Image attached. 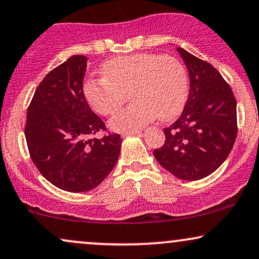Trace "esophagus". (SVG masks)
<instances>
[{
	"label": "esophagus",
	"instance_id": "esophagus-1",
	"mask_svg": "<svg viewBox=\"0 0 259 259\" xmlns=\"http://www.w3.org/2000/svg\"><path fill=\"white\" fill-rule=\"evenodd\" d=\"M130 135H141V132H140V130H136V132H133V133L123 134L124 138H125V136H130Z\"/></svg>",
	"mask_w": 259,
	"mask_h": 259
}]
</instances>
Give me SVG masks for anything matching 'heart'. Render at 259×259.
Returning <instances> with one entry per match:
<instances>
[{"label":"heart","mask_w":259,"mask_h":259,"mask_svg":"<svg viewBox=\"0 0 259 259\" xmlns=\"http://www.w3.org/2000/svg\"><path fill=\"white\" fill-rule=\"evenodd\" d=\"M104 78H89L83 92L96 113L110 116L125 102L134 101L110 120L112 130L133 133L158 117L176 118L185 107L189 92L188 73L182 62L170 55L136 53L106 61Z\"/></svg>","instance_id":"heart-1"}]
</instances>
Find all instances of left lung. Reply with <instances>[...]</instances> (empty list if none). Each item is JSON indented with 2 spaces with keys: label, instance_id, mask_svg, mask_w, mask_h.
<instances>
[{
  "label": "left lung",
  "instance_id": "left-lung-1",
  "mask_svg": "<svg viewBox=\"0 0 259 259\" xmlns=\"http://www.w3.org/2000/svg\"><path fill=\"white\" fill-rule=\"evenodd\" d=\"M191 85L182 114L165 127V143L153 154L177 179L195 181L216 171L234 146L236 100L229 84L208 62L177 48Z\"/></svg>",
  "mask_w": 259,
  "mask_h": 259
}]
</instances>
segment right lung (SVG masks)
<instances>
[{"label":"right lung","instance_id":"1","mask_svg":"<svg viewBox=\"0 0 259 259\" xmlns=\"http://www.w3.org/2000/svg\"><path fill=\"white\" fill-rule=\"evenodd\" d=\"M88 58L72 55L43 78L27 108L25 138L33 164L62 191H92L107 177L120 153L121 139L106 130L83 93Z\"/></svg>","mask_w":259,"mask_h":259}]
</instances>
